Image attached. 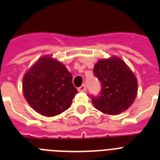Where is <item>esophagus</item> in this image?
Returning a JSON list of instances; mask_svg holds the SVG:
<instances>
[{
	"instance_id": "obj_1",
	"label": "esophagus",
	"mask_w": 160,
	"mask_h": 160,
	"mask_svg": "<svg viewBox=\"0 0 160 160\" xmlns=\"http://www.w3.org/2000/svg\"><path fill=\"white\" fill-rule=\"evenodd\" d=\"M86 90V86L84 84H82L81 86L78 88V91L79 92H84Z\"/></svg>"
}]
</instances>
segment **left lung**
Here are the masks:
<instances>
[{"label":"left lung","mask_w":160,"mask_h":160,"mask_svg":"<svg viewBox=\"0 0 160 160\" xmlns=\"http://www.w3.org/2000/svg\"><path fill=\"white\" fill-rule=\"evenodd\" d=\"M93 74L101 82L100 94L92 96L95 108L103 113L118 115L133 103L137 93V80L125 62L113 57L98 61Z\"/></svg>","instance_id":"left-lung-1"}]
</instances>
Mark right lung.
I'll use <instances>...</instances> for the list:
<instances>
[{
    "instance_id": "1",
    "label": "right lung",
    "mask_w": 160,
    "mask_h": 160,
    "mask_svg": "<svg viewBox=\"0 0 160 160\" xmlns=\"http://www.w3.org/2000/svg\"><path fill=\"white\" fill-rule=\"evenodd\" d=\"M23 93L35 111L53 117L71 106L77 89L72 84V75L64 65L47 55L24 74Z\"/></svg>"
}]
</instances>
